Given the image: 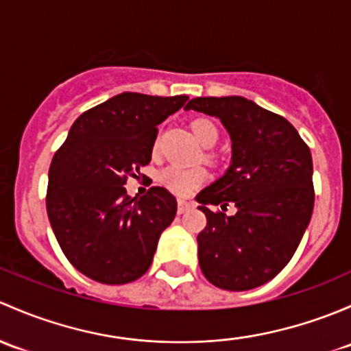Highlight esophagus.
<instances>
[{
	"mask_svg": "<svg viewBox=\"0 0 351 351\" xmlns=\"http://www.w3.org/2000/svg\"><path fill=\"white\" fill-rule=\"evenodd\" d=\"M189 208H191V202H187L186 199H177V213H179V215L186 213Z\"/></svg>",
	"mask_w": 351,
	"mask_h": 351,
	"instance_id": "esophagus-1",
	"label": "esophagus"
}]
</instances>
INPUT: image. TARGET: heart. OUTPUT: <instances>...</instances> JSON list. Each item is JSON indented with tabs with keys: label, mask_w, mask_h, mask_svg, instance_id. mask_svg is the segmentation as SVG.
<instances>
[{
	"label": "heart",
	"mask_w": 351,
	"mask_h": 351,
	"mask_svg": "<svg viewBox=\"0 0 351 351\" xmlns=\"http://www.w3.org/2000/svg\"><path fill=\"white\" fill-rule=\"evenodd\" d=\"M191 128H193L194 135L199 140L201 145L204 147L215 145L219 136L216 123L208 120V118H196V120L191 123ZM157 143L158 140L155 142V147H157ZM206 179H208V174H206L204 169L182 167V165H169L158 176L162 186L167 187L172 193L180 194V196L193 193Z\"/></svg>",
	"instance_id": "b5f03b06"
}]
</instances>
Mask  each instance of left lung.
Segmentation results:
<instances>
[{
	"mask_svg": "<svg viewBox=\"0 0 351 351\" xmlns=\"http://www.w3.org/2000/svg\"><path fill=\"white\" fill-rule=\"evenodd\" d=\"M186 110L219 118L231 138L225 176L196 201L206 215L197 256L206 279L226 291H248L272 280L298 250L314 206L313 158L284 117L241 96L194 97ZM237 213L211 212V204Z\"/></svg>",
	"mask_w": 351,
	"mask_h": 351,
	"instance_id": "left-lung-1",
	"label": "left lung"
}]
</instances>
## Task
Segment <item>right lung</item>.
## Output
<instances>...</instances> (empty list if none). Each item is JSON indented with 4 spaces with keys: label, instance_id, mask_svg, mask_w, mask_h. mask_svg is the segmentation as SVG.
Wrapping results in <instances>:
<instances>
[{
    "label": "right lung",
    "instance_id": "obj_1",
    "mask_svg": "<svg viewBox=\"0 0 351 351\" xmlns=\"http://www.w3.org/2000/svg\"><path fill=\"white\" fill-rule=\"evenodd\" d=\"M186 96L121 93L84 111L49 169L47 215L69 262L101 284H128L149 270L177 211L164 187L130 197L123 186L152 158L157 125Z\"/></svg>",
    "mask_w": 351,
    "mask_h": 351
}]
</instances>
